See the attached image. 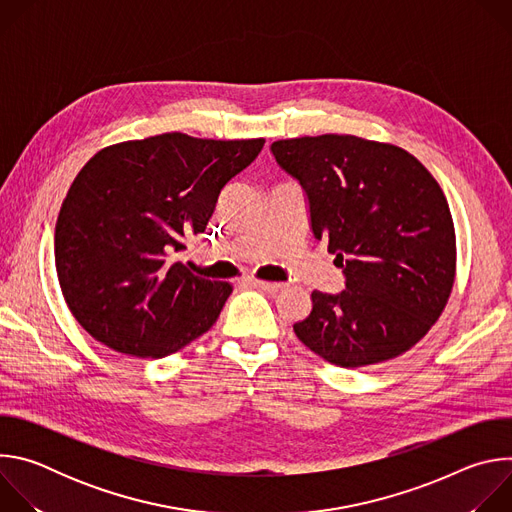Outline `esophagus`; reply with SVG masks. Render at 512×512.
I'll list each match as a JSON object with an SVG mask.
<instances>
[{
    "label": "esophagus",
    "mask_w": 512,
    "mask_h": 512,
    "mask_svg": "<svg viewBox=\"0 0 512 512\" xmlns=\"http://www.w3.org/2000/svg\"><path fill=\"white\" fill-rule=\"evenodd\" d=\"M247 281L255 287H261V289L269 291V294H275V291H279L283 287V283H277V281H263V279H247Z\"/></svg>",
    "instance_id": "esophagus-1"
}]
</instances>
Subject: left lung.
I'll return each mask as SVG.
<instances>
[{
    "mask_svg": "<svg viewBox=\"0 0 512 512\" xmlns=\"http://www.w3.org/2000/svg\"><path fill=\"white\" fill-rule=\"evenodd\" d=\"M306 190L316 239L342 267L340 294L312 291L296 336L344 369L391 360L442 316L456 279V231L444 190L409 152L356 135L271 143Z\"/></svg>",
    "mask_w": 512,
    "mask_h": 512,
    "instance_id": "8db88e82",
    "label": "left lung"
}]
</instances>
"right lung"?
I'll return each mask as SVG.
<instances>
[{"mask_svg":"<svg viewBox=\"0 0 512 512\" xmlns=\"http://www.w3.org/2000/svg\"><path fill=\"white\" fill-rule=\"evenodd\" d=\"M265 139L162 133L97 152L60 206L54 259L64 302L101 344L164 358L212 328L233 285L176 253L204 233L225 184Z\"/></svg>","mask_w":512,"mask_h":512,"instance_id":"1","label":"right lung"}]
</instances>
